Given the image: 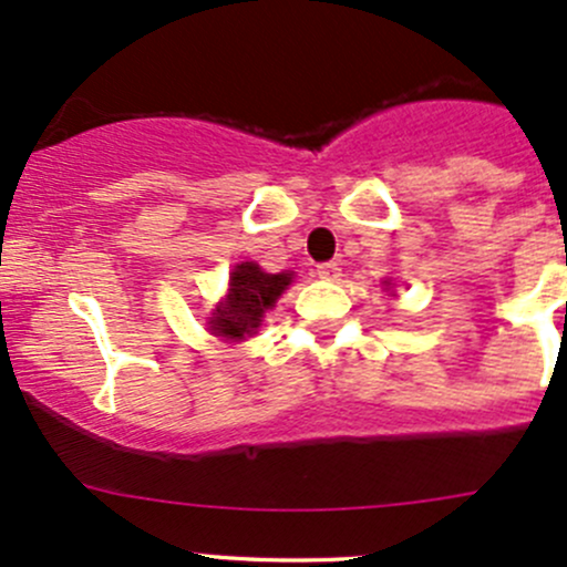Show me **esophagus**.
<instances>
[{"instance_id":"1","label":"esophagus","mask_w":567,"mask_h":567,"mask_svg":"<svg viewBox=\"0 0 567 567\" xmlns=\"http://www.w3.org/2000/svg\"><path fill=\"white\" fill-rule=\"evenodd\" d=\"M316 274L320 279H337L340 277V262H320L316 266Z\"/></svg>"}]
</instances>
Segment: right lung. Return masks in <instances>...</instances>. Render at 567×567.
I'll return each instance as SVG.
<instances>
[{
    "label": "right lung",
    "instance_id": "right-lung-1",
    "mask_svg": "<svg viewBox=\"0 0 567 567\" xmlns=\"http://www.w3.org/2000/svg\"><path fill=\"white\" fill-rule=\"evenodd\" d=\"M293 274H266L257 262H241L230 274V293L216 307L210 331L227 340H244L260 326L262 312L271 310Z\"/></svg>",
    "mask_w": 567,
    "mask_h": 567
}]
</instances>
